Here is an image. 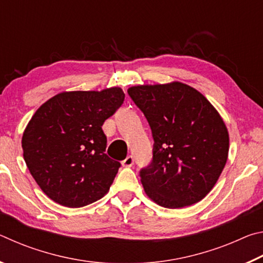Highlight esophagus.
Wrapping results in <instances>:
<instances>
[{
  "instance_id": "esophagus-1",
  "label": "esophagus",
  "mask_w": 263,
  "mask_h": 263,
  "mask_svg": "<svg viewBox=\"0 0 263 263\" xmlns=\"http://www.w3.org/2000/svg\"><path fill=\"white\" fill-rule=\"evenodd\" d=\"M133 162H135V159H133L132 155H128V157L125 160H123L122 164H123L124 167H131L132 164H133Z\"/></svg>"
}]
</instances>
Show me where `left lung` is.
I'll use <instances>...</instances> for the list:
<instances>
[{
  "label": "left lung",
  "mask_w": 263,
  "mask_h": 263,
  "mask_svg": "<svg viewBox=\"0 0 263 263\" xmlns=\"http://www.w3.org/2000/svg\"><path fill=\"white\" fill-rule=\"evenodd\" d=\"M152 131L153 157L139 172L145 193L168 209L203 199L219 179L229 155V132L201 92L181 82L127 90Z\"/></svg>",
  "instance_id": "8db88e82"
}]
</instances>
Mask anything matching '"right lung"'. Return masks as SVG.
Returning <instances> with one entry per match:
<instances>
[{"mask_svg": "<svg viewBox=\"0 0 263 263\" xmlns=\"http://www.w3.org/2000/svg\"><path fill=\"white\" fill-rule=\"evenodd\" d=\"M118 87L61 92L45 102L26 126V166L52 201L68 208L91 204L108 193L121 162L105 154L103 123L123 104Z\"/></svg>", "mask_w": 263, "mask_h": 263, "instance_id": "1", "label": "right lung"}]
</instances>
